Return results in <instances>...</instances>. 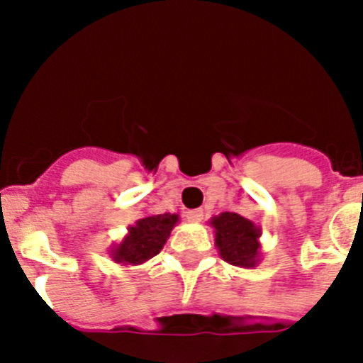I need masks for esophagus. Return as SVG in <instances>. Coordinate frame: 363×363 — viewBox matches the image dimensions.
<instances>
[{
  "instance_id": "esophagus-1",
  "label": "esophagus",
  "mask_w": 363,
  "mask_h": 363,
  "mask_svg": "<svg viewBox=\"0 0 363 363\" xmlns=\"http://www.w3.org/2000/svg\"><path fill=\"white\" fill-rule=\"evenodd\" d=\"M202 216H204V211H202V209H189V211H186L188 222H201Z\"/></svg>"
}]
</instances>
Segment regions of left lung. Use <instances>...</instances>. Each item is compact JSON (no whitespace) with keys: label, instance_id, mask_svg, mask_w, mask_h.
<instances>
[{"label":"left lung","instance_id":"8db88e82","mask_svg":"<svg viewBox=\"0 0 363 363\" xmlns=\"http://www.w3.org/2000/svg\"><path fill=\"white\" fill-rule=\"evenodd\" d=\"M215 228V245L229 265L252 269L259 262V228L238 213H220L209 222Z\"/></svg>","mask_w":363,"mask_h":363}]
</instances>
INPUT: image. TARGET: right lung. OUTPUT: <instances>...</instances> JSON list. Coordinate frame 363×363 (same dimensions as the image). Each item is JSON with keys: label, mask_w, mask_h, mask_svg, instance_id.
Returning <instances> with one entry per match:
<instances>
[{"label": "right lung", "mask_w": 363, "mask_h": 363, "mask_svg": "<svg viewBox=\"0 0 363 363\" xmlns=\"http://www.w3.org/2000/svg\"><path fill=\"white\" fill-rule=\"evenodd\" d=\"M177 222L179 215H170V213L138 220L135 225L128 228V235L118 245H114L111 256L121 265H141L148 262L155 254L161 252Z\"/></svg>", "instance_id": "right-lung-1"}]
</instances>
